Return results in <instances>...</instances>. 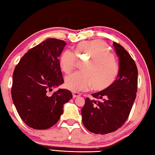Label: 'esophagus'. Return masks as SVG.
Returning a JSON list of instances; mask_svg holds the SVG:
<instances>
[{"mask_svg":"<svg viewBox=\"0 0 155 155\" xmlns=\"http://www.w3.org/2000/svg\"><path fill=\"white\" fill-rule=\"evenodd\" d=\"M72 95H73V97L74 98H76V97H79L81 95V94L79 93V92H78L72 91Z\"/></svg>","mask_w":155,"mask_h":155,"instance_id":"obj_1","label":"esophagus"}]
</instances>
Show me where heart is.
<instances>
[{"mask_svg":"<svg viewBox=\"0 0 155 155\" xmlns=\"http://www.w3.org/2000/svg\"><path fill=\"white\" fill-rule=\"evenodd\" d=\"M74 53L66 50L62 54L59 64L64 73L69 74L74 70L77 58L86 63L83 65L84 71L65 77L67 88L77 92L86 91L92 85L94 90L101 91L114 84L118 74L119 65L105 42L99 40L81 41L76 46Z\"/></svg>","mask_w":155,"mask_h":155,"instance_id":"b5f03b06","label":"heart"}]
</instances>
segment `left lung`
<instances>
[{"label":"left lung","mask_w":155,"mask_h":155,"mask_svg":"<svg viewBox=\"0 0 155 155\" xmlns=\"http://www.w3.org/2000/svg\"><path fill=\"white\" fill-rule=\"evenodd\" d=\"M120 60L117 79L110 87L87 97L81 110L85 127L96 134L114 132L127 120L137 97L138 69L123 47L114 42Z\"/></svg>","instance_id":"obj_1"}]
</instances>
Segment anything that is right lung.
<instances>
[{
  "label": "right lung",
  "instance_id": "add662e5",
  "mask_svg": "<svg viewBox=\"0 0 155 155\" xmlns=\"http://www.w3.org/2000/svg\"><path fill=\"white\" fill-rule=\"evenodd\" d=\"M65 45L64 40L48 38L26 53L14 70L12 98L30 127H51L63 114L64 104L72 98L65 89L48 94L52 87L64 83L59 57Z\"/></svg>",
  "mask_w": 155,
  "mask_h": 155
}]
</instances>
